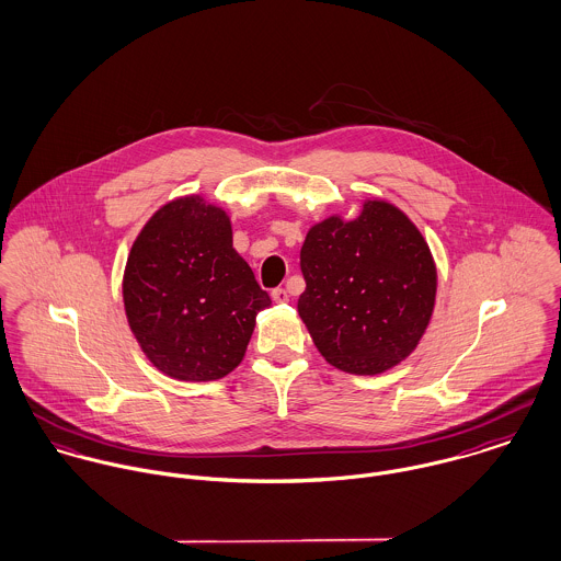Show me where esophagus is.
I'll use <instances>...</instances> for the list:
<instances>
[{"mask_svg":"<svg viewBox=\"0 0 561 561\" xmlns=\"http://www.w3.org/2000/svg\"><path fill=\"white\" fill-rule=\"evenodd\" d=\"M272 300H274V302H287V300H289L287 289H283V287L274 289V291H272Z\"/></svg>","mask_w":561,"mask_h":561,"instance_id":"1","label":"esophagus"}]
</instances>
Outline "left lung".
<instances>
[{"instance_id": "obj_1", "label": "left lung", "mask_w": 561, "mask_h": 561, "mask_svg": "<svg viewBox=\"0 0 561 561\" xmlns=\"http://www.w3.org/2000/svg\"><path fill=\"white\" fill-rule=\"evenodd\" d=\"M300 267L307 289L298 313L330 365L376 376L414 352L434 313L436 265L396 205L371 198L354 220L313 225Z\"/></svg>"}]
</instances>
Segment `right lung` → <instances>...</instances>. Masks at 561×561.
Here are the masks:
<instances>
[{"instance_id": "1", "label": "right lung", "mask_w": 561, "mask_h": 561, "mask_svg": "<svg viewBox=\"0 0 561 561\" xmlns=\"http://www.w3.org/2000/svg\"><path fill=\"white\" fill-rule=\"evenodd\" d=\"M129 328L161 374L209 382L243 358L256 313L272 305L233 248L231 218L203 196L160 207L127 256Z\"/></svg>"}]
</instances>
